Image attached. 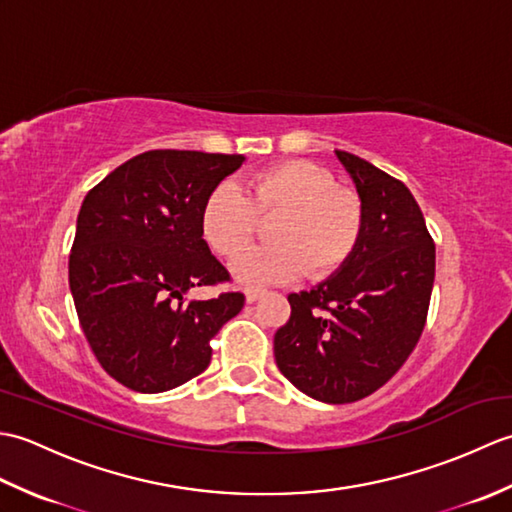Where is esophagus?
<instances>
[{"instance_id":"1","label":"esophagus","mask_w":512,"mask_h":512,"mask_svg":"<svg viewBox=\"0 0 512 512\" xmlns=\"http://www.w3.org/2000/svg\"><path fill=\"white\" fill-rule=\"evenodd\" d=\"M244 295H246V301H248V303H253V301H257L259 297L264 295V290H262V288H246Z\"/></svg>"}]
</instances>
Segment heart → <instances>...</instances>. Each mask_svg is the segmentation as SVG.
Here are the masks:
<instances>
[{
	"mask_svg": "<svg viewBox=\"0 0 512 512\" xmlns=\"http://www.w3.org/2000/svg\"><path fill=\"white\" fill-rule=\"evenodd\" d=\"M271 217V244L235 259L233 275L248 286L288 281L301 270L325 279L347 264L361 242L365 211L356 191L339 187L308 160H281L248 176L239 191L217 184L200 213L202 235L217 255L233 259Z\"/></svg>",
	"mask_w": 512,
	"mask_h": 512,
	"instance_id": "b5f03b06",
	"label": "heart"
}]
</instances>
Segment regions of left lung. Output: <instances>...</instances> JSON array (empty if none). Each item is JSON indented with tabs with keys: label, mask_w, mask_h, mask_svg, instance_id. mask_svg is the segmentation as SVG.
Instances as JSON below:
<instances>
[{
	"label": "left lung",
	"mask_w": 512,
	"mask_h": 512,
	"mask_svg": "<svg viewBox=\"0 0 512 512\" xmlns=\"http://www.w3.org/2000/svg\"><path fill=\"white\" fill-rule=\"evenodd\" d=\"M363 202L361 242L319 286L292 292L275 334L279 372L330 405L361 400L394 376L427 323L436 244L418 202L372 162L336 151Z\"/></svg>",
	"instance_id": "8db88e82"
}]
</instances>
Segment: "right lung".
<instances>
[{
	"label": "right lung",
	"mask_w": 512,
	"mask_h": 512,
	"mask_svg": "<svg viewBox=\"0 0 512 512\" xmlns=\"http://www.w3.org/2000/svg\"><path fill=\"white\" fill-rule=\"evenodd\" d=\"M242 154L154 149L85 195L70 253V290L96 361L118 383L160 394L202 374L211 339L244 308L242 292L187 301L231 281L202 239V204Z\"/></svg>",
	"instance_id": "1"
}]
</instances>
